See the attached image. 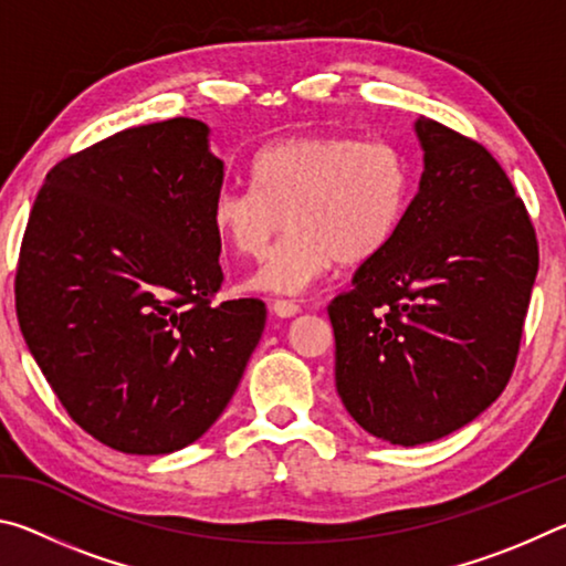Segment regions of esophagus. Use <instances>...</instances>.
<instances>
[{
	"label": "esophagus",
	"mask_w": 566,
	"mask_h": 566,
	"mask_svg": "<svg viewBox=\"0 0 566 566\" xmlns=\"http://www.w3.org/2000/svg\"><path fill=\"white\" fill-rule=\"evenodd\" d=\"M272 312L276 314V317L286 319V317H294V314L300 312V304L292 302V300H274L272 302Z\"/></svg>",
	"instance_id": "esophagus-1"
}]
</instances>
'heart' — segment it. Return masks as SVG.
<instances>
[{
    "label": "heart",
    "instance_id": "obj_1",
    "mask_svg": "<svg viewBox=\"0 0 566 566\" xmlns=\"http://www.w3.org/2000/svg\"><path fill=\"white\" fill-rule=\"evenodd\" d=\"M254 189L224 187L212 202L219 239L242 260H260L286 217V234L247 290L296 294L337 260H375L415 197V161L391 142L304 132L252 159Z\"/></svg>",
    "mask_w": 566,
    "mask_h": 566
}]
</instances>
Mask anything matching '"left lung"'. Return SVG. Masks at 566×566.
Returning <instances> with one entry per match:
<instances>
[{"mask_svg":"<svg viewBox=\"0 0 566 566\" xmlns=\"http://www.w3.org/2000/svg\"><path fill=\"white\" fill-rule=\"evenodd\" d=\"M417 134L424 171L405 222L327 306L344 407L401 447L452 434L502 395L539 270L500 161L429 117Z\"/></svg>","mask_w":566,"mask_h":566,"instance_id":"left-lung-1","label":"left lung"}]
</instances>
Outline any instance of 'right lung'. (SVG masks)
Segmentation results:
<instances>
[{
  "mask_svg": "<svg viewBox=\"0 0 566 566\" xmlns=\"http://www.w3.org/2000/svg\"><path fill=\"white\" fill-rule=\"evenodd\" d=\"M207 137V124L175 117L56 161L19 249L27 347L66 415L124 454L202 437L264 332V302H214L224 165Z\"/></svg>",
  "mask_w": 566,
  "mask_h": 566,
  "instance_id": "obj_1",
  "label": "right lung"
}]
</instances>
